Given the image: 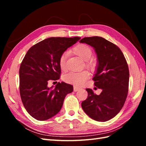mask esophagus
<instances>
[{
  "instance_id": "esophagus-1",
  "label": "esophagus",
  "mask_w": 146,
  "mask_h": 146,
  "mask_svg": "<svg viewBox=\"0 0 146 146\" xmlns=\"http://www.w3.org/2000/svg\"><path fill=\"white\" fill-rule=\"evenodd\" d=\"M80 89V88H78V87H77V86H74V87H73V90H74V92H77V91H78Z\"/></svg>"
}]
</instances>
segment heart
<instances>
[{
	"label": "heart",
	"mask_w": 146,
	"mask_h": 146,
	"mask_svg": "<svg viewBox=\"0 0 146 146\" xmlns=\"http://www.w3.org/2000/svg\"><path fill=\"white\" fill-rule=\"evenodd\" d=\"M74 53L78 55L83 60L85 61V66L88 69L94 70L96 67V61L91 58L93 52L91 48L85 44H79L73 48ZM68 56V52H65L61 55L59 60V64L61 70L66 69V61ZM89 78V74L86 71H79V72H71L66 74L64 76V80L66 83L73 84L76 86H82L85 84L86 80Z\"/></svg>",
	"instance_id": "heart-1"
}]
</instances>
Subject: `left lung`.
I'll return each instance as SVG.
<instances>
[{"mask_svg":"<svg viewBox=\"0 0 146 146\" xmlns=\"http://www.w3.org/2000/svg\"><path fill=\"white\" fill-rule=\"evenodd\" d=\"M80 42L95 49L98 63L93 80L95 86L102 90L97 95L86 88L88 97L82 102V107L92 119L105 122L115 116L125 104L129 90L128 64L120 48L102 37L84 38Z\"/></svg>","mask_w":146,"mask_h":146,"instance_id":"obj_1","label":"left lung"}]
</instances>
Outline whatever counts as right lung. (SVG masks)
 <instances>
[{
  "instance_id": "add662e5",
  "label": "right lung",
  "mask_w": 146,
  "mask_h": 146,
  "mask_svg": "<svg viewBox=\"0 0 146 146\" xmlns=\"http://www.w3.org/2000/svg\"><path fill=\"white\" fill-rule=\"evenodd\" d=\"M80 38H49L33 46L24 56L19 68V90L24 107L38 120H46L61 109L66 95L73 91L64 82L48 86L49 80L60 79L61 55Z\"/></svg>"
}]
</instances>
